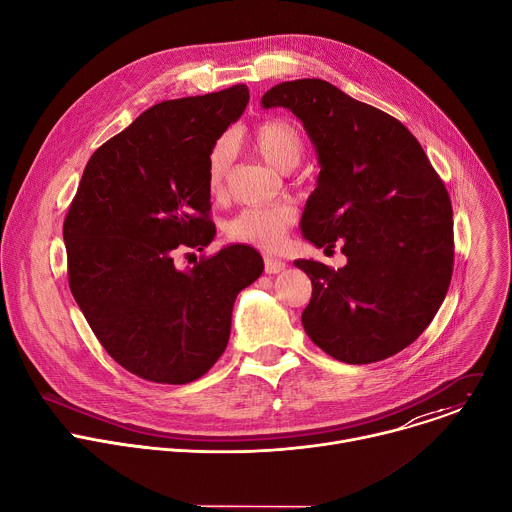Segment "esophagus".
<instances>
[{"label":"esophagus","instance_id":"34e87169","mask_svg":"<svg viewBox=\"0 0 512 512\" xmlns=\"http://www.w3.org/2000/svg\"><path fill=\"white\" fill-rule=\"evenodd\" d=\"M285 269V261L277 259V257H265V273H281Z\"/></svg>","mask_w":512,"mask_h":512}]
</instances>
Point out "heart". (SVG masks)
<instances>
[{
	"label": "heart",
	"mask_w": 512,
	"mask_h": 512,
	"mask_svg": "<svg viewBox=\"0 0 512 512\" xmlns=\"http://www.w3.org/2000/svg\"><path fill=\"white\" fill-rule=\"evenodd\" d=\"M257 154L275 170H294L304 156V139L300 131L287 121H265L251 133ZM235 156V141L225 135L218 139L206 160V188L212 196H221ZM296 223V208L285 202L255 204L239 210L227 223V235L233 241L259 249H277L285 233Z\"/></svg>",
	"instance_id": "b5f03b06"
}]
</instances>
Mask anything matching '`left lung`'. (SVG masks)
Returning <instances> with one entry per match:
<instances>
[{
	"label": "left lung",
	"instance_id": "8db88e82",
	"mask_svg": "<svg viewBox=\"0 0 512 512\" xmlns=\"http://www.w3.org/2000/svg\"><path fill=\"white\" fill-rule=\"evenodd\" d=\"M263 109L294 113L320 164L300 229L314 247L342 243L346 265L298 259L312 279L302 314L316 346L369 364L409 346L440 310L454 267L452 204L419 141L395 117L320 79L269 89Z\"/></svg>",
	"mask_w": 512,
	"mask_h": 512
}]
</instances>
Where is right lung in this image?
<instances>
[{"label": "right lung", "instance_id": "1", "mask_svg": "<svg viewBox=\"0 0 512 512\" xmlns=\"http://www.w3.org/2000/svg\"><path fill=\"white\" fill-rule=\"evenodd\" d=\"M249 103V89L164 101L91 156L64 218L68 283L91 330L129 373L186 385L221 358L239 291L263 273L249 245L178 269L204 251L206 160Z\"/></svg>", "mask_w": 512, "mask_h": 512}]
</instances>
